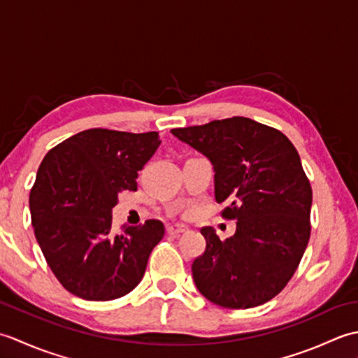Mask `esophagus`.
Segmentation results:
<instances>
[{
  "mask_svg": "<svg viewBox=\"0 0 358 358\" xmlns=\"http://www.w3.org/2000/svg\"><path fill=\"white\" fill-rule=\"evenodd\" d=\"M187 227L185 224H169L167 226V234L171 235H178L181 232H185Z\"/></svg>",
  "mask_w": 358,
  "mask_h": 358,
  "instance_id": "34e87169",
  "label": "esophagus"
}]
</instances>
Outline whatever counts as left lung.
<instances>
[{"label": "left lung", "instance_id": "obj_1", "mask_svg": "<svg viewBox=\"0 0 358 358\" xmlns=\"http://www.w3.org/2000/svg\"><path fill=\"white\" fill-rule=\"evenodd\" d=\"M214 166L222 215L237 220L232 237L201 229L206 249L192 263L199 291L227 309L260 306L283 291L308 246L313 189L285 134L245 117L172 129Z\"/></svg>", "mask_w": 358, "mask_h": 358}]
</instances>
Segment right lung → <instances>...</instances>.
<instances>
[{"label": "right lung", "instance_id": "obj_1", "mask_svg": "<svg viewBox=\"0 0 358 358\" xmlns=\"http://www.w3.org/2000/svg\"><path fill=\"white\" fill-rule=\"evenodd\" d=\"M158 132L87 129L44 157L30 191L35 238L49 268L71 294L115 300L140 283L164 235L159 220L112 232L118 194L136 191L138 171L159 146Z\"/></svg>", "mask_w": 358, "mask_h": 358}]
</instances>
